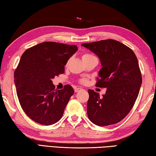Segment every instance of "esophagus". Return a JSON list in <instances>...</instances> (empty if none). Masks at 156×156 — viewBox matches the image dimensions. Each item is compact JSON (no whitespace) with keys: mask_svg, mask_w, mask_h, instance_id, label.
<instances>
[{"mask_svg":"<svg viewBox=\"0 0 156 156\" xmlns=\"http://www.w3.org/2000/svg\"><path fill=\"white\" fill-rule=\"evenodd\" d=\"M81 90H83V89H81V88L78 87V88H76V89H74V91H75L76 93H78V92H79V91H80Z\"/></svg>","mask_w":156,"mask_h":156,"instance_id":"obj_1","label":"esophagus"}]
</instances>
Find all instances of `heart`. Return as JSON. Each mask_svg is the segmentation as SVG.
I'll list each match as a JSON object with an SVG mask.
<instances>
[{
  "label": "heart",
  "mask_w": 156,
  "mask_h": 156,
  "mask_svg": "<svg viewBox=\"0 0 156 156\" xmlns=\"http://www.w3.org/2000/svg\"><path fill=\"white\" fill-rule=\"evenodd\" d=\"M93 56V55H90V54L84 53V54H83V55H82V58H83V60L84 61V60H86V59L89 58H90V57H91V56ZM68 63H69V61L67 62V65L68 64ZM87 80H88L87 78H83L80 79V80H78V82H79V83H80V84H86V83H87Z\"/></svg>",
  "instance_id": "b5f03b06"
}]
</instances>
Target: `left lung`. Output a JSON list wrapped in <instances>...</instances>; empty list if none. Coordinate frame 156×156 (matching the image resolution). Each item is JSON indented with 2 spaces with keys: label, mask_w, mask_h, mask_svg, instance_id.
Wrapping results in <instances>:
<instances>
[{
  "label": "left lung",
  "mask_w": 156,
  "mask_h": 156,
  "mask_svg": "<svg viewBox=\"0 0 156 156\" xmlns=\"http://www.w3.org/2000/svg\"><path fill=\"white\" fill-rule=\"evenodd\" d=\"M100 59L102 66L95 86L107 88L106 94L89 89L87 115L95 125L106 126L123 119L138 98L142 76L133 50L114 39L83 44Z\"/></svg>",
  "instance_id": "left-lung-1"
}]
</instances>
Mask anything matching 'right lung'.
I'll use <instances>...</instances> for the list:
<instances>
[{
    "mask_svg": "<svg viewBox=\"0 0 156 156\" xmlns=\"http://www.w3.org/2000/svg\"><path fill=\"white\" fill-rule=\"evenodd\" d=\"M77 50L76 45L45 41L22 54L14 83L19 102L30 119L45 126L61 119L74 90L69 84L55 89L52 79L65 72V66Z\"/></svg>",
    "mask_w": 156,
    "mask_h": 156,
    "instance_id": "add662e5",
    "label": "right lung"
}]
</instances>
